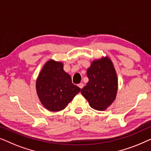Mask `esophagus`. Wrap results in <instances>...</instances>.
Segmentation results:
<instances>
[{
  "label": "esophagus",
  "mask_w": 151,
  "mask_h": 151,
  "mask_svg": "<svg viewBox=\"0 0 151 151\" xmlns=\"http://www.w3.org/2000/svg\"><path fill=\"white\" fill-rule=\"evenodd\" d=\"M78 86L79 87V88H81V89H82L83 88V86H84V84L83 83H79L78 85Z\"/></svg>",
  "instance_id": "obj_1"
}]
</instances>
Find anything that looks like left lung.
I'll use <instances>...</instances> for the list:
<instances>
[{"mask_svg": "<svg viewBox=\"0 0 151 151\" xmlns=\"http://www.w3.org/2000/svg\"><path fill=\"white\" fill-rule=\"evenodd\" d=\"M89 81L81 89V94L93 109L104 111L116 97L118 78L113 63L109 57L93 61L87 70Z\"/></svg>", "mask_w": 151, "mask_h": 151, "instance_id": "8db88e82", "label": "left lung"}]
</instances>
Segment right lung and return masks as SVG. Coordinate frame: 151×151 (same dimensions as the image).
Here are the masks:
<instances>
[{"label": "right lung", "instance_id": "add662e5", "mask_svg": "<svg viewBox=\"0 0 151 151\" xmlns=\"http://www.w3.org/2000/svg\"><path fill=\"white\" fill-rule=\"evenodd\" d=\"M60 61H48L36 81V91L42 105L50 111H59L80 92L72 83L71 76L63 70Z\"/></svg>", "mask_w": 151, "mask_h": 151}]
</instances>
